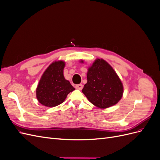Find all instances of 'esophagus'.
Here are the masks:
<instances>
[{
  "instance_id": "esophagus-1",
  "label": "esophagus",
  "mask_w": 160,
  "mask_h": 160,
  "mask_svg": "<svg viewBox=\"0 0 160 160\" xmlns=\"http://www.w3.org/2000/svg\"><path fill=\"white\" fill-rule=\"evenodd\" d=\"M83 88V85L82 84H79V85H75V88L77 89H79V90H81Z\"/></svg>"
}]
</instances>
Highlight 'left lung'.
Returning a JSON list of instances; mask_svg holds the SVG:
<instances>
[{
	"label": "left lung",
	"mask_w": 160,
	"mask_h": 160,
	"mask_svg": "<svg viewBox=\"0 0 160 160\" xmlns=\"http://www.w3.org/2000/svg\"><path fill=\"white\" fill-rule=\"evenodd\" d=\"M87 78L88 83L84 85L82 92L97 107L109 108L122 98L123 88L122 81L112 67L103 59L95 61L88 69Z\"/></svg>",
	"instance_id": "left-lung-1"
}]
</instances>
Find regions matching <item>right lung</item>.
I'll return each instance as SVG.
<instances>
[{
  "label": "right lung",
  "instance_id": "add662e5",
  "mask_svg": "<svg viewBox=\"0 0 160 160\" xmlns=\"http://www.w3.org/2000/svg\"><path fill=\"white\" fill-rule=\"evenodd\" d=\"M65 62L55 61L42 75L36 90L37 98L42 105L49 108L62 103L70 92L75 90L70 82L65 79Z\"/></svg>",
  "mask_w": 160,
  "mask_h": 160
}]
</instances>
